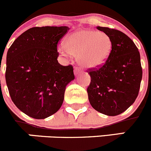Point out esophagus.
Segmentation results:
<instances>
[{"label":"esophagus","instance_id":"1","mask_svg":"<svg viewBox=\"0 0 151 151\" xmlns=\"http://www.w3.org/2000/svg\"><path fill=\"white\" fill-rule=\"evenodd\" d=\"M81 72V70L80 68H78V67H76V68H74V73H75L76 76H77L78 74L80 73Z\"/></svg>","mask_w":151,"mask_h":151}]
</instances>
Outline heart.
Here are the masks:
<instances>
[{"instance_id": "b5f03b06", "label": "heart", "mask_w": 151, "mask_h": 151, "mask_svg": "<svg viewBox=\"0 0 151 151\" xmlns=\"http://www.w3.org/2000/svg\"><path fill=\"white\" fill-rule=\"evenodd\" d=\"M111 48V39L105 32L83 29L71 34L67 38L66 45H60L58 51L67 57L77 56L78 62L83 68H96L105 63Z\"/></svg>"}]
</instances>
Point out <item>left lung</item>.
<instances>
[{"label": "left lung", "mask_w": 151, "mask_h": 151, "mask_svg": "<svg viewBox=\"0 0 151 151\" xmlns=\"http://www.w3.org/2000/svg\"><path fill=\"white\" fill-rule=\"evenodd\" d=\"M111 39L112 48L105 63L89 68L91 81L87 87L91 106L108 116H116L129 108L137 98L142 69L138 48L122 31L97 27Z\"/></svg>", "instance_id": "8db88e82"}]
</instances>
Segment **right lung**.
Masks as SVG:
<instances>
[{
	"instance_id": "1",
	"label": "right lung",
	"mask_w": 151,
	"mask_h": 151,
	"mask_svg": "<svg viewBox=\"0 0 151 151\" xmlns=\"http://www.w3.org/2000/svg\"><path fill=\"white\" fill-rule=\"evenodd\" d=\"M70 28L34 27L9 48L6 81L12 101L34 119H45L62 106L65 89L75 78L73 67L58 62L57 45Z\"/></svg>"
}]
</instances>
